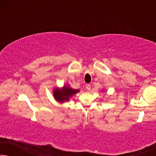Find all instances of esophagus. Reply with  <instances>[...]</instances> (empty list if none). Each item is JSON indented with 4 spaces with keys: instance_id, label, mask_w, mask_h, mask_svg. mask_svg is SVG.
<instances>
[{
    "instance_id": "1",
    "label": "esophagus",
    "mask_w": 156,
    "mask_h": 156,
    "mask_svg": "<svg viewBox=\"0 0 156 156\" xmlns=\"http://www.w3.org/2000/svg\"><path fill=\"white\" fill-rule=\"evenodd\" d=\"M86 88H87V90H90V89H91V85L89 84H87L86 85Z\"/></svg>"
}]
</instances>
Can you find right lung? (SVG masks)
<instances>
[{
	"label": "right lung",
	"instance_id": "add662e5",
	"mask_svg": "<svg viewBox=\"0 0 156 156\" xmlns=\"http://www.w3.org/2000/svg\"><path fill=\"white\" fill-rule=\"evenodd\" d=\"M79 89H73L71 87L68 86H65L63 89L57 88L55 89L53 94L55 99L59 102H64L65 101H68L72 95L75 94L76 92H79Z\"/></svg>",
	"mask_w": 156,
	"mask_h": 156
}]
</instances>
